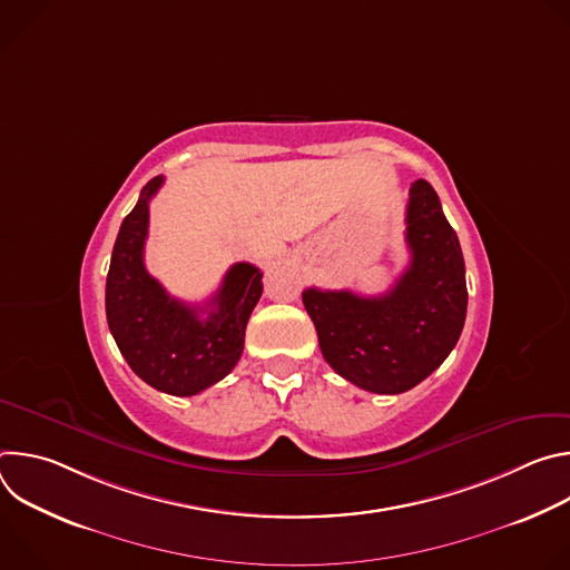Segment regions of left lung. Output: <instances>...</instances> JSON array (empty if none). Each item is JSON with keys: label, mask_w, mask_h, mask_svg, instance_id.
<instances>
[{"label": "left lung", "mask_w": 570, "mask_h": 570, "mask_svg": "<svg viewBox=\"0 0 570 570\" xmlns=\"http://www.w3.org/2000/svg\"><path fill=\"white\" fill-rule=\"evenodd\" d=\"M405 243L411 264L379 297L320 288L302 293L324 361L376 394L422 383L451 354L466 317L460 240L426 180L411 187Z\"/></svg>", "instance_id": "1"}]
</instances>
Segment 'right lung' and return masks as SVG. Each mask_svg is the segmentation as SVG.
Returning a JSON list of instances; mask_svg holds the SVG:
<instances>
[{
  "label": "right lung",
  "mask_w": 570,
  "mask_h": 570,
  "mask_svg": "<svg viewBox=\"0 0 570 570\" xmlns=\"http://www.w3.org/2000/svg\"><path fill=\"white\" fill-rule=\"evenodd\" d=\"M165 178H153L124 218L106 282L110 334L130 370L150 387L191 396L225 379L243 354L246 324L264 284L253 264H234L205 306L171 297L144 266L148 203ZM207 312V318L199 313Z\"/></svg>",
  "instance_id": "right-lung-1"
}]
</instances>
